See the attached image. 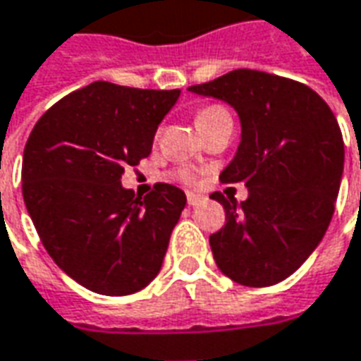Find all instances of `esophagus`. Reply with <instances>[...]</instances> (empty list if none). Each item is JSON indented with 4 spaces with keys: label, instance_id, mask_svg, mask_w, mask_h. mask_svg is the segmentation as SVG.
Returning <instances> with one entry per match:
<instances>
[{
    "label": "esophagus",
    "instance_id": "1",
    "mask_svg": "<svg viewBox=\"0 0 361 361\" xmlns=\"http://www.w3.org/2000/svg\"><path fill=\"white\" fill-rule=\"evenodd\" d=\"M205 197H201V195H195V193H188V205L189 207H195L199 203H203Z\"/></svg>",
    "mask_w": 361,
    "mask_h": 361
}]
</instances>
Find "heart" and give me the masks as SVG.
<instances>
[{"label": "heart", "instance_id": "heart-1", "mask_svg": "<svg viewBox=\"0 0 361 361\" xmlns=\"http://www.w3.org/2000/svg\"><path fill=\"white\" fill-rule=\"evenodd\" d=\"M223 115H228L226 111L223 109V107H219V105H209V107H201V109L195 113V125H197V128L205 127L207 123H211V121L219 119V117H223ZM178 178L183 181H191L193 178H191V173L188 172H180L178 173Z\"/></svg>", "mask_w": 361, "mask_h": 361}]
</instances>
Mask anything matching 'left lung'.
I'll return each mask as SVG.
<instances>
[{
    "instance_id": "8db88e82",
    "label": "left lung",
    "mask_w": 361,
    "mask_h": 361,
    "mask_svg": "<svg viewBox=\"0 0 361 361\" xmlns=\"http://www.w3.org/2000/svg\"><path fill=\"white\" fill-rule=\"evenodd\" d=\"M189 92L240 117V145L221 181L244 183L248 199L211 195L226 216L209 236L216 266L240 286L279 283L311 256L334 215L344 170L338 121L309 85L258 70H233Z\"/></svg>"
}]
</instances>
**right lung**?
Returning <instances> with one entry per match:
<instances>
[{
    "instance_id": "obj_1",
    "label": "right lung",
    "mask_w": 361,
    "mask_h": 361,
    "mask_svg": "<svg viewBox=\"0 0 361 361\" xmlns=\"http://www.w3.org/2000/svg\"><path fill=\"white\" fill-rule=\"evenodd\" d=\"M180 90L93 82L54 103L23 152V199L64 274L111 297L146 287L162 268L185 193L170 183L138 197L121 185L152 152Z\"/></svg>"
}]
</instances>
